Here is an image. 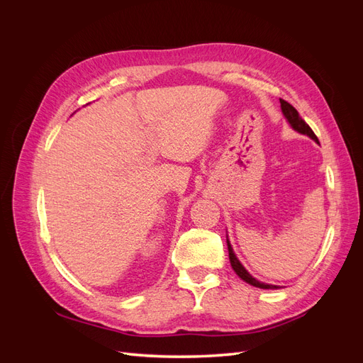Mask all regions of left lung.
<instances>
[{
    "instance_id": "8db88e82",
    "label": "left lung",
    "mask_w": 363,
    "mask_h": 363,
    "mask_svg": "<svg viewBox=\"0 0 363 363\" xmlns=\"http://www.w3.org/2000/svg\"><path fill=\"white\" fill-rule=\"evenodd\" d=\"M280 107H281V113H283L284 119L288 121L289 125H291L295 131H298L300 135L309 136L311 139H313L315 142H318V138L315 136L312 128L304 123V119L298 115V112H296L295 107H292L288 101H284V100H280ZM227 247H228V259H230V263H232V268L235 269V272H236L238 276H239L240 279H242L245 283L251 284V286L260 288V289H279V286H276V284H268V283L259 281L257 279H255V277L251 276V274L244 268L242 263H240L239 259L236 257L235 251H233V247H232V244H230V240H228V236H227Z\"/></svg>"
}]
</instances>
